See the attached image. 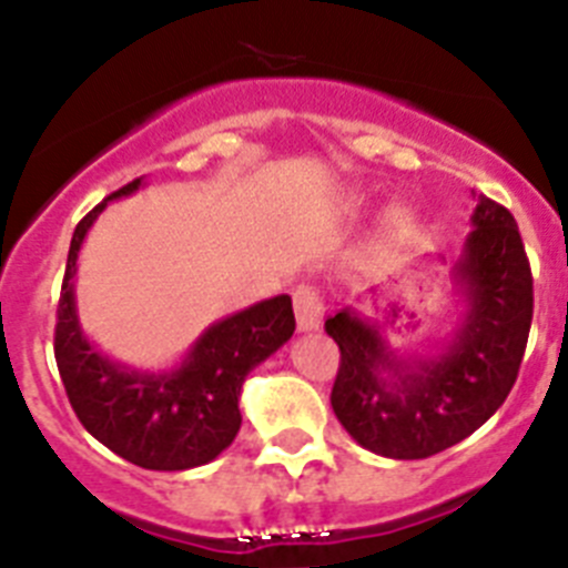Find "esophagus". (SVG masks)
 <instances>
[{
    "label": "esophagus",
    "mask_w": 568,
    "mask_h": 568,
    "mask_svg": "<svg viewBox=\"0 0 568 568\" xmlns=\"http://www.w3.org/2000/svg\"><path fill=\"white\" fill-rule=\"evenodd\" d=\"M295 321H298V333H313L324 324V301L313 284H298L293 293Z\"/></svg>",
    "instance_id": "1"
}]
</instances>
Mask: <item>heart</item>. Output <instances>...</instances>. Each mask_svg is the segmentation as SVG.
<instances>
[{"instance_id": "1", "label": "heart", "mask_w": 568, "mask_h": 568, "mask_svg": "<svg viewBox=\"0 0 568 568\" xmlns=\"http://www.w3.org/2000/svg\"><path fill=\"white\" fill-rule=\"evenodd\" d=\"M389 224H393V230H398V233H406V230L415 227V219L413 213H406V210H393V213H389Z\"/></svg>"}]
</instances>
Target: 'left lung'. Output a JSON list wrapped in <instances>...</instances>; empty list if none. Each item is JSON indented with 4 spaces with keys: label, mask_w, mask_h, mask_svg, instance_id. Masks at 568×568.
<instances>
[{
    "label": "left lung",
    "mask_w": 568,
    "mask_h": 568,
    "mask_svg": "<svg viewBox=\"0 0 568 568\" xmlns=\"http://www.w3.org/2000/svg\"><path fill=\"white\" fill-rule=\"evenodd\" d=\"M438 261H444L438 255ZM460 315L435 353H398L355 307L327 318L341 366L333 409L355 444L420 460L469 438L518 378L531 327V270L511 213L475 193L471 233L449 270Z\"/></svg>",
    "instance_id": "left-lung-1"
}]
</instances>
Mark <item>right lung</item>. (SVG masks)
Segmentation results:
<instances>
[{
  "instance_id": "add662e5",
  "label": "right lung",
  "mask_w": 568,
  "mask_h": 568,
  "mask_svg": "<svg viewBox=\"0 0 568 568\" xmlns=\"http://www.w3.org/2000/svg\"><path fill=\"white\" fill-rule=\"evenodd\" d=\"M142 187L144 179H135L115 190L73 230L53 349L70 406L99 444L142 469L182 471L210 464L233 444L241 429V386L293 338V298L275 295L215 321L168 369H139L99 353L79 324V250L113 199Z\"/></svg>"
}]
</instances>
